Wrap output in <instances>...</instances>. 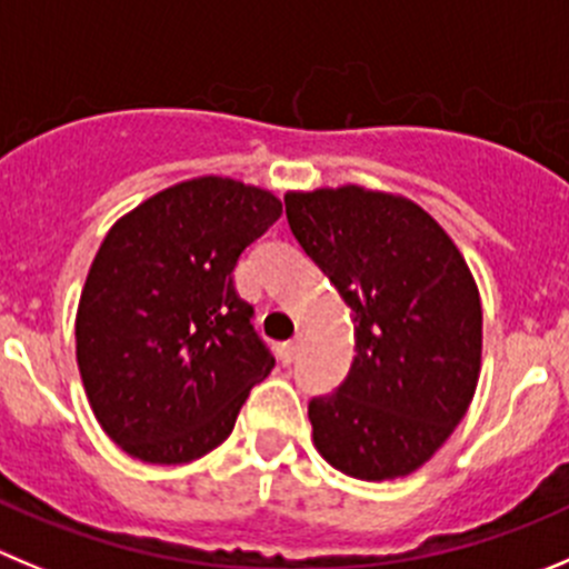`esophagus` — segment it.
<instances>
[{"label":"esophagus","instance_id":"1","mask_svg":"<svg viewBox=\"0 0 569 569\" xmlns=\"http://www.w3.org/2000/svg\"><path fill=\"white\" fill-rule=\"evenodd\" d=\"M296 355H299V340H288V343H281L279 360L284 362V366H290V362L296 360Z\"/></svg>","mask_w":569,"mask_h":569}]
</instances>
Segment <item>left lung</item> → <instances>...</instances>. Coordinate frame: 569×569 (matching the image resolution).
I'll use <instances>...</instances> for the list:
<instances>
[{
    "label": "left lung",
    "mask_w": 569,
    "mask_h": 569,
    "mask_svg": "<svg viewBox=\"0 0 569 569\" xmlns=\"http://www.w3.org/2000/svg\"><path fill=\"white\" fill-rule=\"evenodd\" d=\"M296 240L355 316L343 386L310 402L312 443L357 480L425 467L467 416L483 310L467 259L427 209L360 183L288 192Z\"/></svg>",
    "instance_id": "left-lung-1"
}]
</instances>
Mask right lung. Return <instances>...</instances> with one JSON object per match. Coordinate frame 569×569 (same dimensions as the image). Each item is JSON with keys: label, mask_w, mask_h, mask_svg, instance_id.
I'll return each mask as SVG.
<instances>
[{"label": "right lung", "mask_w": 569, "mask_h": 569, "mask_svg": "<svg viewBox=\"0 0 569 569\" xmlns=\"http://www.w3.org/2000/svg\"><path fill=\"white\" fill-rule=\"evenodd\" d=\"M279 214L270 189L198 176L108 229L78 301L74 351L91 410L119 450L172 467L234 430L273 355L231 270Z\"/></svg>", "instance_id": "obj_1"}]
</instances>
